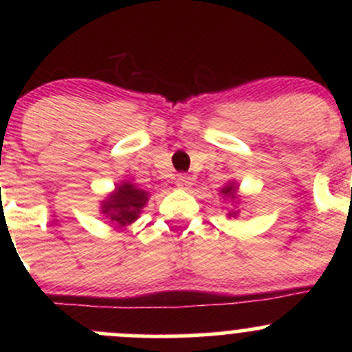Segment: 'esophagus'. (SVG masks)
<instances>
[{"label": "esophagus", "mask_w": 352, "mask_h": 352, "mask_svg": "<svg viewBox=\"0 0 352 352\" xmlns=\"http://www.w3.org/2000/svg\"><path fill=\"white\" fill-rule=\"evenodd\" d=\"M175 184L179 189H190L192 187V177L186 175V173H180V175H177Z\"/></svg>", "instance_id": "1"}]
</instances>
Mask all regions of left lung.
Returning <instances> with one entry per match:
<instances>
[{
  "label": "left lung",
  "instance_id": "1",
  "mask_svg": "<svg viewBox=\"0 0 352 352\" xmlns=\"http://www.w3.org/2000/svg\"><path fill=\"white\" fill-rule=\"evenodd\" d=\"M221 192H223V194H228V196H232V197H235V192H236V187H235V186H233V184H232V186H226V187H225V189H223V190H221Z\"/></svg>",
  "mask_w": 352,
  "mask_h": 352
}]
</instances>
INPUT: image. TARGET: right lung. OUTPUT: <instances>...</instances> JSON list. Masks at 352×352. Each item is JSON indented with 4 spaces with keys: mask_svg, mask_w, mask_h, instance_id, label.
<instances>
[{
    "mask_svg": "<svg viewBox=\"0 0 352 352\" xmlns=\"http://www.w3.org/2000/svg\"><path fill=\"white\" fill-rule=\"evenodd\" d=\"M148 201V192L136 189L133 184H122L116 189V192L104 201V214H107L110 221L119 223L120 226L131 225L138 214L141 212L143 206Z\"/></svg>",
    "mask_w": 352,
    "mask_h": 352,
    "instance_id": "add662e5",
    "label": "right lung"
}]
</instances>
